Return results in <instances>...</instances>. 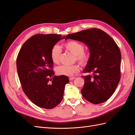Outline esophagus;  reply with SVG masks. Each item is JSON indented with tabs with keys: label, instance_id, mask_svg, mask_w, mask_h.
<instances>
[{
	"label": "esophagus",
	"instance_id": "obj_1",
	"mask_svg": "<svg viewBox=\"0 0 135 135\" xmlns=\"http://www.w3.org/2000/svg\"><path fill=\"white\" fill-rule=\"evenodd\" d=\"M75 78V77H70V78H69V80H73V79H74Z\"/></svg>",
	"mask_w": 135,
	"mask_h": 135
}]
</instances>
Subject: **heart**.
Instances as JSON below:
<instances>
[{"mask_svg":"<svg viewBox=\"0 0 135 135\" xmlns=\"http://www.w3.org/2000/svg\"><path fill=\"white\" fill-rule=\"evenodd\" d=\"M64 47L66 50L75 57V60L81 65H85L88 62L90 54L88 51H84V45L75 40H70L64 44ZM61 54L60 47L55 45L51 50V58L54 64H59ZM79 71V68L78 65H61L56 69V73L60 75L72 76L75 73Z\"/></svg>","mask_w":135,"mask_h":135,"instance_id":"heart-1","label":"heart"}]
</instances>
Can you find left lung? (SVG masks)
Wrapping results in <instances>:
<instances>
[{
    "mask_svg": "<svg viewBox=\"0 0 135 135\" xmlns=\"http://www.w3.org/2000/svg\"><path fill=\"white\" fill-rule=\"evenodd\" d=\"M88 46L90 57L83 70V97L94 104L104 103L115 92L120 79L121 54L113 39L103 30L91 28L66 36Z\"/></svg>",
    "mask_w": 135,
    "mask_h": 135,
    "instance_id": "1",
    "label": "left lung"
}]
</instances>
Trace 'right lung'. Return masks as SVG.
<instances>
[{
	"mask_svg": "<svg viewBox=\"0 0 135 135\" xmlns=\"http://www.w3.org/2000/svg\"><path fill=\"white\" fill-rule=\"evenodd\" d=\"M64 38L61 34L35 35L26 40L18 54L16 65L23 91L40 108L50 109L59 105L69 81L66 76L55 75L50 55L52 48Z\"/></svg>",
	"mask_w": 135,
	"mask_h": 135,
	"instance_id": "obj_1",
	"label": "right lung"
}]
</instances>
